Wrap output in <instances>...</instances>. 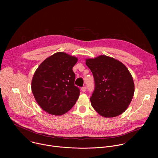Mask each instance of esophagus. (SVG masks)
<instances>
[{
  "instance_id": "esophagus-1",
  "label": "esophagus",
  "mask_w": 158,
  "mask_h": 158,
  "mask_svg": "<svg viewBox=\"0 0 158 158\" xmlns=\"http://www.w3.org/2000/svg\"><path fill=\"white\" fill-rule=\"evenodd\" d=\"M81 90H82V91L83 92V93H84V92H85L86 91V87H82V88H81Z\"/></svg>"
}]
</instances>
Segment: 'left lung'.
Here are the masks:
<instances>
[{
  "label": "left lung",
  "instance_id": "1",
  "mask_svg": "<svg viewBox=\"0 0 158 158\" xmlns=\"http://www.w3.org/2000/svg\"><path fill=\"white\" fill-rule=\"evenodd\" d=\"M85 62L95 82L90 98L93 107L105 118L121 114L130 104L134 93L133 79L126 65L103 55L87 59Z\"/></svg>",
  "mask_w": 158,
  "mask_h": 158
}]
</instances>
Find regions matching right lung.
<instances>
[{
    "instance_id": "right-lung-1",
    "label": "right lung",
    "mask_w": 158,
    "mask_h": 158,
    "mask_svg": "<svg viewBox=\"0 0 158 158\" xmlns=\"http://www.w3.org/2000/svg\"><path fill=\"white\" fill-rule=\"evenodd\" d=\"M77 58L57 52L45 59L35 71L31 83L32 92L40 107L49 114L60 116L76 104L80 94L74 85L73 67Z\"/></svg>"
}]
</instances>
